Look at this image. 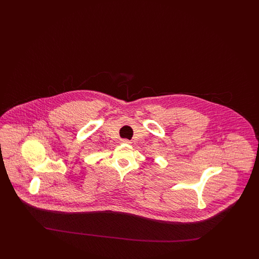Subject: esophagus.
Here are the masks:
<instances>
[{
	"instance_id": "34e87169",
	"label": "esophagus",
	"mask_w": 259,
	"mask_h": 259,
	"mask_svg": "<svg viewBox=\"0 0 259 259\" xmlns=\"http://www.w3.org/2000/svg\"><path fill=\"white\" fill-rule=\"evenodd\" d=\"M121 143H122V144H125V145H131V142H130L129 140H122V141H121Z\"/></svg>"
}]
</instances>
